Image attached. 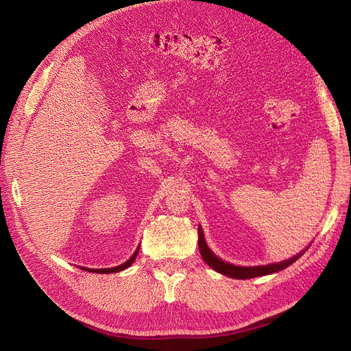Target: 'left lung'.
<instances>
[{
	"mask_svg": "<svg viewBox=\"0 0 351 351\" xmlns=\"http://www.w3.org/2000/svg\"><path fill=\"white\" fill-rule=\"evenodd\" d=\"M199 250H200L202 258H204V261L209 265L212 269H215L217 272H219L222 275H227V277L237 278V280H249V278H254V277H262V275L278 272L287 267H290L291 263H294L304 253V250H303L302 253L295 254V256H293L291 259H287L280 263L263 265V267H249V268L247 267H236V265H231V263L221 261L209 250V247L206 246V241L204 239V231H202L200 227H199Z\"/></svg>",
	"mask_w": 351,
	"mask_h": 351,
	"instance_id": "8db88e82",
	"label": "left lung"
}]
</instances>
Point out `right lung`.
Masks as SVG:
<instances>
[{
    "label": "right lung",
    "instance_id": "add662e5",
    "mask_svg": "<svg viewBox=\"0 0 351 351\" xmlns=\"http://www.w3.org/2000/svg\"><path fill=\"white\" fill-rule=\"evenodd\" d=\"M137 252H139V249H137L136 252H134V254L133 256L127 261L125 263H123V265H120V267H115V268H108V269H86V271H89V272H97V274H112V272H119V271H123V269H125V268H129L130 265L134 262V259H136V256H137Z\"/></svg>",
    "mask_w": 351,
    "mask_h": 351
}]
</instances>
